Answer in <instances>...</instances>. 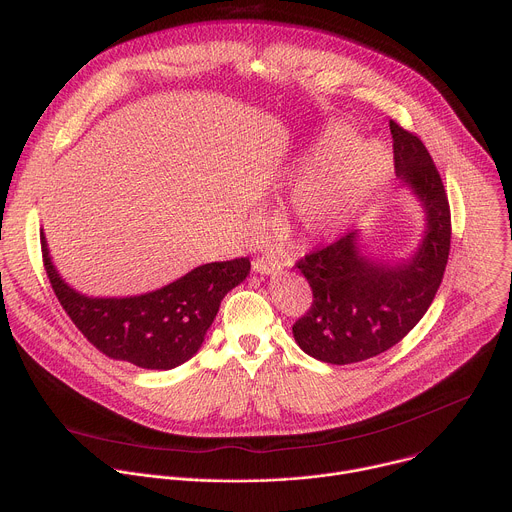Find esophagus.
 <instances>
[{
    "label": "esophagus",
    "mask_w": 512,
    "mask_h": 512,
    "mask_svg": "<svg viewBox=\"0 0 512 512\" xmlns=\"http://www.w3.org/2000/svg\"><path fill=\"white\" fill-rule=\"evenodd\" d=\"M279 267H281V261L275 255H261L257 259H253V269L257 273H273Z\"/></svg>",
    "instance_id": "esophagus-1"
}]
</instances>
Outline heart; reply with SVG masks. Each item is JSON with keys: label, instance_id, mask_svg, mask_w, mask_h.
Here are the masks:
<instances>
[{"label": "heart", "instance_id": "obj_1", "mask_svg": "<svg viewBox=\"0 0 512 512\" xmlns=\"http://www.w3.org/2000/svg\"><path fill=\"white\" fill-rule=\"evenodd\" d=\"M350 143L352 133L346 127H326L316 137L312 152L300 170L330 162ZM385 168L387 158L377 145H358L348 150L330 166L306 176L294 188L283 212V225L291 235L302 239H320L336 233L377 186Z\"/></svg>", "mask_w": 512, "mask_h": 512}]
</instances>
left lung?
<instances>
[{"label":"left lung","instance_id":"1","mask_svg":"<svg viewBox=\"0 0 512 512\" xmlns=\"http://www.w3.org/2000/svg\"><path fill=\"white\" fill-rule=\"evenodd\" d=\"M395 172L419 194L425 239L407 265L379 267L364 259L356 233L296 261L312 287L310 310L291 326L298 346L330 364L373 358L401 342L431 306L444 279L452 241L448 194L417 133L389 121Z\"/></svg>","mask_w":512,"mask_h":512}]
</instances>
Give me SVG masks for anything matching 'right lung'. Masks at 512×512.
<instances>
[{
    "mask_svg": "<svg viewBox=\"0 0 512 512\" xmlns=\"http://www.w3.org/2000/svg\"><path fill=\"white\" fill-rule=\"evenodd\" d=\"M40 243L46 275L72 324L105 356L156 371L174 369L196 354L221 300L251 269L247 257L206 263L152 294L87 298L60 279L44 237Z\"/></svg>",
    "mask_w": 512,
    "mask_h": 512,
    "instance_id": "add662e5",
    "label": "right lung"
}]
</instances>
